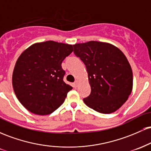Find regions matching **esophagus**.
Returning <instances> with one entry per match:
<instances>
[{"label":"esophagus","mask_w":151,"mask_h":151,"mask_svg":"<svg viewBox=\"0 0 151 151\" xmlns=\"http://www.w3.org/2000/svg\"><path fill=\"white\" fill-rule=\"evenodd\" d=\"M78 84H79V82H78V81H77V80H76L75 81H74V84H73V86H74V88L77 87Z\"/></svg>","instance_id":"1"}]
</instances>
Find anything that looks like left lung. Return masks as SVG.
Masks as SVG:
<instances>
[{
    "mask_svg": "<svg viewBox=\"0 0 151 151\" xmlns=\"http://www.w3.org/2000/svg\"><path fill=\"white\" fill-rule=\"evenodd\" d=\"M74 52L84 62L91 93L83 99L101 114L116 111L127 101L133 89V72L119 48L107 42L89 41L74 45Z\"/></svg>",
    "mask_w": 151,
    "mask_h": 151,
    "instance_id": "left-lung-1",
    "label": "left lung"
}]
</instances>
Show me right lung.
<instances>
[{
  "mask_svg": "<svg viewBox=\"0 0 151 151\" xmlns=\"http://www.w3.org/2000/svg\"><path fill=\"white\" fill-rule=\"evenodd\" d=\"M72 51V45L50 40L32 45L20 55L12 83L19 101L31 113L48 115L65 101L72 87L63 81L62 62Z\"/></svg>",
  "mask_w": 151,
  "mask_h": 151,
  "instance_id": "add662e5",
  "label": "right lung"
}]
</instances>
